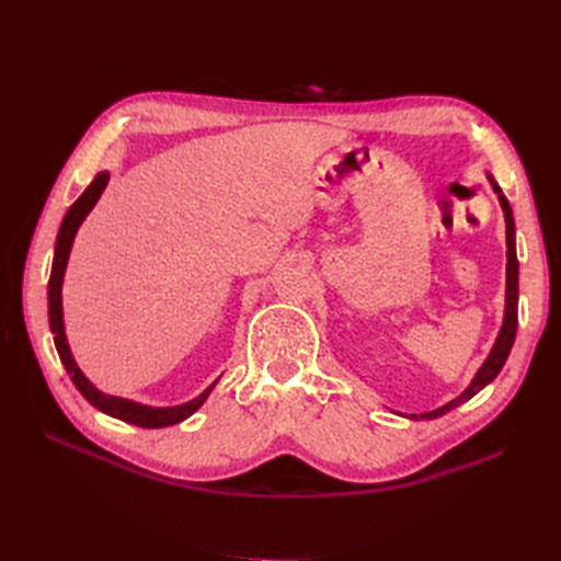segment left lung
Here are the masks:
<instances>
[{"label": "left lung", "instance_id": "obj_1", "mask_svg": "<svg viewBox=\"0 0 561 561\" xmlns=\"http://www.w3.org/2000/svg\"><path fill=\"white\" fill-rule=\"evenodd\" d=\"M494 192L499 194V201H501V208L505 213V243H507V280H505V318H503V328L499 332V339L494 348H491L486 363L480 367L478 377L472 379V383L463 390L461 396H458L456 400H451L449 404L439 407V410L435 412H428V414H421V416H412V419H437L447 414L449 410H454V407H458L461 402L470 400L474 393H480V390L494 379L501 367L505 365L507 360V353H511L513 348V342H515V334H517V254H515V222H513V210H511V203H507V198L503 196L501 186L494 184Z\"/></svg>", "mask_w": 561, "mask_h": 561}]
</instances>
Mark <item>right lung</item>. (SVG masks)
<instances>
[{
	"instance_id": "1",
	"label": "right lung",
	"mask_w": 561,
	"mask_h": 561,
	"mask_svg": "<svg viewBox=\"0 0 561 561\" xmlns=\"http://www.w3.org/2000/svg\"><path fill=\"white\" fill-rule=\"evenodd\" d=\"M107 180H110L107 173H98L95 180L87 186V192H83L72 203L70 210L65 213V219H62L60 231H58V241H56L54 268H50V278H48V325H50V332H54V342H56V348H58L60 360L67 369V375H70L72 383L79 388V393L87 398L93 407H98L100 412H105V414L116 416L122 421H128V423H135V426H142V428L173 426V423H180L186 416H192L198 410V407L206 402V398L210 396V390H213L215 383L203 390V393L198 398H194L192 402L180 404V407H168V410H154V407H142V404L130 402V400L105 396V393H100L98 388H93L89 383V379L81 375V369L77 367L72 353H70V346H67V339H65L60 287H62L67 257H70V248H72V241H75V233H77L79 225L83 222V217L89 215V210L95 206V201L100 198V194H103V190L107 186Z\"/></svg>"
}]
</instances>
